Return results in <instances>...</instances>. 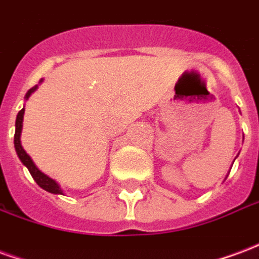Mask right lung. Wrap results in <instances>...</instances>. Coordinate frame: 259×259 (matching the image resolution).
<instances>
[{
  "label": "right lung",
  "mask_w": 259,
  "mask_h": 259,
  "mask_svg": "<svg viewBox=\"0 0 259 259\" xmlns=\"http://www.w3.org/2000/svg\"><path fill=\"white\" fill-rule=\"evenodd\" d=\"M37 85H34L33 89H30V90L26 93V100L30 97V94L33 93V91L36 90ZM23 113H25V108H22L19 111V113H18V116H16V123H15V126H16V129H15V150H16V154H18V157H19V159L23 162V165H26L27 166V169H29V172H30V175L33 176V179L36 180V183L41 189H44V190L50 191V193H54V194H62V190L59 189L58 183L55 182V180H53L51 178H48L47 175H44L42 172H40L38 169H37V166L34 165V162L31 161V158L26 154V151L23 150V147H22V144H20V133H22V123H23Z\"/></svg>",
  "instance_id": "obj_1"
}]
</instances>
